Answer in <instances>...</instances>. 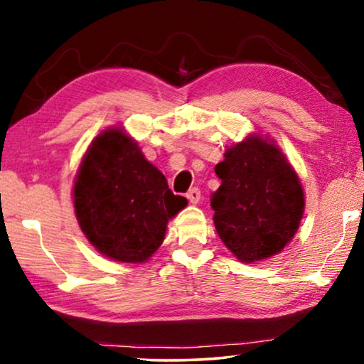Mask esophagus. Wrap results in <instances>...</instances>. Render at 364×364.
<instances>
[{
	"label": "esophagus",
	"instance_id": "34e87169",
	"mask_svg": "<svg viewBox=\"0 0 364 364\" xmlns=\"http://www.w3.org/2000/svg\"><path fill=\"white\" fill-rule=\"evenodd\" d=\"M187 198L191 200V203H198V200H200V191L198 188H191L187 192Z\"/></svg>",
	"mask_w": 364,
	"mask_h": 364
}]
</instances>
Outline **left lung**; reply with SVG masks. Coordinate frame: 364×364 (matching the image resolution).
<instances>
[{
	"label": "left lung",
	"mask_w": 364,
	"mask_h": 364,
	"mask_svg": "<svg viewBox=\"0 0 364 364\" xmlns=\"http://www.w3.org/2000/svg\"><path fill=\"white\" fill-rule=\"evenodd\" d=\"M215 173L222 183L210 205L223 245L243 263L280 253L301 223L305 191L277 142L248 134L225 149Z\"/></svg>",
	"instance_id": "obj_1"
}]
</instances>
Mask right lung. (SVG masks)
<instances>
[{"instance_id":"1","label":"right lung","mask_w":364,"mask_h":364,"mask_svg":"<svg viewBox=\"0 0 364 364\" xmlns=\"http://www.w3.org/2000/svg\"><path fill=\"white\" fill-rule=\"evenodd\" d=\"M77 223L89 243L109 260L146 263L162 245L167 223L187 205L166 177L144 157L122 126H111L89 144L73 187Z\"/></svg>"}]
</instances>
